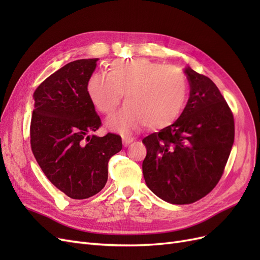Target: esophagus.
<instances>
[{"label": "esophagus", "instance_id": "esophagus-1", "mask_svg": "<svg viewBox=\"0 0 260 260\" xmlns=\"http://www.w3.org/2000/svg\"><path fill=\"white\" fill-rule=\"evenodd\" d=\"M133 141H135V138L131 136H122V143L124 146H128Z\"/></svg>", "mask_w": 260, "mask_h": 260}]
</instances>
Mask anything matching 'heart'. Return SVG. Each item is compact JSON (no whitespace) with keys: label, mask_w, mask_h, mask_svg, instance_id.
<instances>
[{"label":"heart","mask_w":260,"mask_h":260,"mask_svg":"<svg viewBox=\"0 0 260 260\" xmlns=\"http://www.w3.org/2000/svg\"><path fill=\"white\" fill-rule=\"evenodd\" d=\"M186 92L185 77L178 68L141 57L114 60L108 75L93 73L86 82L89 99L105 115L115 112L124 93L128 104L107 120V127L117 131L146 122L152 128L168 125L179 116Z\"/></svg>","instance_id":"1"}]
</instances>
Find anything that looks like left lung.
I'll return each mask as SVG.
<instances>
[{
	"mask_svg": "<svg viewBox=\"0 0 260 260\" xmlns=\"http://www.w3.org/2000/svg\"><path fill=\"white\" fill-rule=\"evenodd\" d=\"M190 98L178 119L143 139L147 187L176 205L201 200L222 176L234 141L233 115L208 77L184 68Z\"/></svg>",
	"mask_w": 260,
	"mask_h": 260,
	"instance_id": "8db88e82",
	"label": "left lung"
}]
</instances>
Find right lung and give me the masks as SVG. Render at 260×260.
I'll list each match as a JSON object with an SVG mask.
<instances>
[{
  "mask_svg": "<svg viewBox=\"0 0 260 260\" xmlns=\"http://www.w3.org/2000/svg\"><path fill=\"white\" fill-rule=\"evenodd\" d=\"M98 60L68 62L34 93L31 149L46 178L74 200L89 199L105 186L108 161L122 148L119 136L93 135L101 119L86 82Z\"/></svg>",
  "mask_w": 260,
  "mask_h": 260,
  "instance_id": "obj_1",
  "label": "right lung"
}]
</instances>
